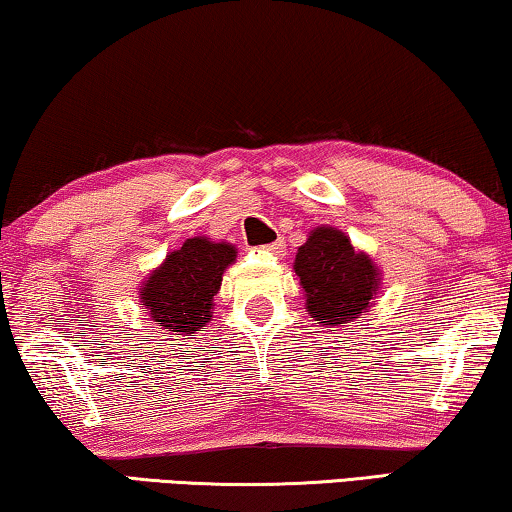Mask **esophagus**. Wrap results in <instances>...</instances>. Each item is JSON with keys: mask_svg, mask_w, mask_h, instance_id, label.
<instances>
[{"mask_svg": "<svg viewBox=\"0 0 512 512\" xmlns=\"http://www.w3.org/2000/svg\"><path fill=\"white\" fill-rule=\"evenodd\" d=\"M265 254H270V256H274V258H281V256H286V242L284 240H277V242H272V244H265V247H261Z\"/></svg>", "mask_w": 512, "mask_h": 512, "instance_id": "34e87169", "label": "esophagus"}]
</instances>
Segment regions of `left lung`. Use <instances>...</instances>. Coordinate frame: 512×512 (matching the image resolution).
I'll list each match as a JSON object with an SVG mask.
<instances>
[{
	"mask_svg": "<svg viewBox=\"0 0 512 512\" xmlns=\"http://www.w3.org/2000/svg\"><path fill=\"white\" fill-rule=\"evenodd\" d=\"M293 270L307 298V311L325 328L351 323L372 305L381 274L365 251H355L348 235L318 226L298 249Z\"/></svg>",
	"mask_w": 512,
	"mask_h": 512,
	"instance_id": "left-lung-1",
	"label": "left lung"
}]
</instances>
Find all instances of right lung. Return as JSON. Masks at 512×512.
Here are the masks:
<instances>
[{"mask_svg":"<svg viewBox=\"0 0 512 512\" xmlns=\"http://www.w3.org/2000/svg\"><path fill=\"white\" fill-rule=\"evenodd\" d=\"M235 256L228 242L189 238L143 281L140 302L166 332L194 335L212 321L214 295Z\"/></svg>","mask_w":512,"mask_h":512,"instance_id":"obj_1","label":"right lung"}]
</instances>
